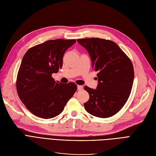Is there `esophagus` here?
Segmentation results:
<instances>
[{"label":"esophagus","instance_id":"1","mask_svg":"<svg viewBox=\"0 0 156 156\" xmlns=\"http://www.w3.org/2000/svg\"><path fill=\"white\" fill-rule=\"evenodd\" d=\"M83 88V87L81 85H78L77 86V90H81Z\"/></svg>","mask_w":156,"mask_h":156}]
</instances>
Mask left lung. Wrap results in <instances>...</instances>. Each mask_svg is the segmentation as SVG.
<instances>
[{
  "instance_id": "obj_1",
  "label": "left lung",
  "mask_w": 156,
  "mask_h": 156,
  "mask_svg": "<svg viewBox=\"0 0 156 156\" xmlns=\"http://www.w3.org/2000/svg\"><path fill=\"white\" fill-rule=\"evenodd\" d=\"M77 41L87 50L92 68L98 72L96 89L84 88L90 96L84 108L89 114L99 118L115 115L130 95L134 79L131 61L112 41L98 37Z\"/></svg>"
}]
</instances>
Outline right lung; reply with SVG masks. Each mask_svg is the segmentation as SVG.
<instances>
[{
	"instance_id": "add662e5",
	"label": "right lung",
	"mask_w": 156,
	"mask_h": 156,
	"mask_svg": "<svg viewBox=\"0 0 156 156\" xmlns=\"http://www.w3.org/2000/svg\"><path fill=\"white\" fill-rule=\"evenodd\" d=\"M75 40L46 41L28 50L16 81L18 96L32 114L49 119L60 115L77 90L73 83L56 82L52 74L62 66L63 56Z\"/></svg>"
}]
</instances>
